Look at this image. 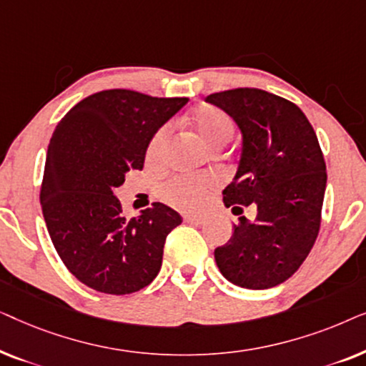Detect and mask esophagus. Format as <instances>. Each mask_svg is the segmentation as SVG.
<instances>
[{"label": "esophagus", "instance_id": "1", "mask_svg": "<svg viewBox=\"0 0 366 366\" xmlns=\"http://www.w3.org/2000/svg\"><path fill=\"white\" fill-rule=\"evenodd\" d=\"M183 219L192 224H202L204 222V218L199 217V214H183Z\"/></svg>", "mask_w": 366, "mask_h": 366}]
</instances>
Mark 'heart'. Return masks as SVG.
<instances>
[{
	"label": "heart",
	"instance_id": "b5f03b06",
	"mask_svg": "<svg viewBox=\"0 0 366 366\" xmlns=\"http://www.w3.org/2000/svg\"><path fill=\"white\" fill-rule=\"evenodd\" d=\"M192 124L197 133L207 142L209 147H222L228 143L234 133L233 122L222 109L207 107L198 109L192 117ZM169 139V128H158L149 138L147 144V163L158 164L164 157ZM214 187V178L207 174H197V177H177L172 178L159 188V194L174 207L182 209H197L203 204L204 199Z\"/></svg>",
	"mask_w": 366,
	"mask_h": 366
}]
</instances>
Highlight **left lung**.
I'll list each match as a JSON object with an SVG mask.
<instances>
[{
  "label": "left lung",
  "instance_id": "1",
  "mask_svg": "<svg viewBox=\"0 0 366 366\" xmlns=\"http://www.w3.org/2000/svg\"><path fill=\"white\" fill-rule=\"evenodd\" d=\"M207 102L242 129L237 177L223 202L239 217L228 243L214 249L219 272L242 288L267 290L287 282L313 248L322 223L327 164L317 133L297 104L258 88L213 93Z\"/></svg>",
  "mask_w": 366,
  "mask_h": 366
}]
</instances>
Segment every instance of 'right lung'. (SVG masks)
<instances>
[{
	"instance_id": "right-lung-1",
	"label": "right lung",
	"mask_w": 366,
	"mask_h": 366,
	"mask_svg": "<svg viewBox=\"0 0 366 366\" xmlns=\"http://www.w3.org/2000/svg\"><path fill=\"white\" fill-rule=\"evenodd\" d=\"M187 102L104 89L74 104L54 129L39 202L54 249L86 287L134 293L162 268L164 242L182 217L163 203L124 217L114 189L129 169H143L149 138Z\"/></svg>"
}]
</instances>
